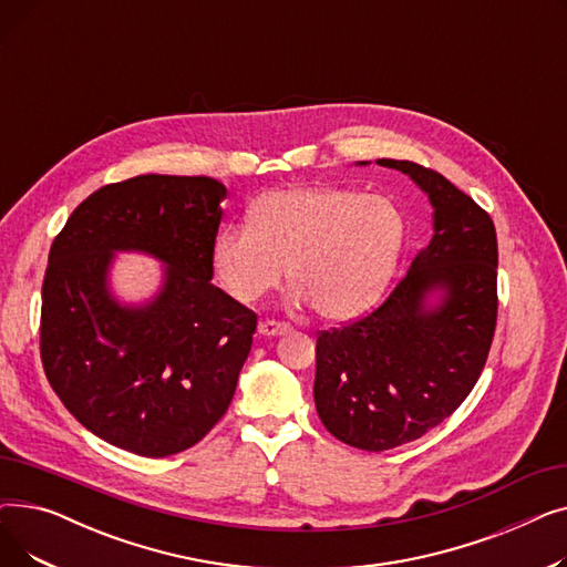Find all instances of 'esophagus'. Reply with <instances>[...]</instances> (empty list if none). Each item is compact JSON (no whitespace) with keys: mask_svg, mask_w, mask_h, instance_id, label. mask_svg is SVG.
<instances>
[{"mask_svg":"<svg viewBox=\"0 0 567 567\" xmlns=\"http://www.w3.org/2000/svg\"><path fill=\"white\" fill-rule=\"evenodd\" d=\"M257 331H259L261 336H266V338H276V336H285V333H289L291 329H289V323H285V321L266 319V321H259Z\"/></svg>","mask_w":567,"mask_h":567,"instance_id":"obj_1","label":"esophagus"}]
</instances>
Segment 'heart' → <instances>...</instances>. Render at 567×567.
Segmentation results:
<instances>
[{
	"label": "heart",
	"instance_id": "heart-1",
	"mask_svg": "<svg viewBox=\"0 0 567 567\" xmlns=\"http://www.w3.org/2000/svg\"><path fill=\"white\" fill-rule=\"evenodd\" d=\"M250 225L223 229L212 248L214 274L236 301L252 303L280 285L326 319L370 308L393 276L404 216L393 199L338 186H289L261 195Z\"/></svg>",
	"mask_w": 567,
	"mask_h": 567
}]
</instances>
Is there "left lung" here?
<instances>
[{"mask_svg": "<svg viewBox=\"0 0 567 567\" xmlns=\"http://www.w3.org/2000/svg\"><path fill=\"white\" fill-rule=\"evenodd\" d=\"M377 165L409 174L430 197L434 234L374 312L317 338L319 419L336 439L370 453L421 439L466 400L498 308L489 214L434 169L391 158Z\"/></svg>", "mask_w": 567, "mask_h": 567, "instance_id": "8db88e82", "label": "left lung"}]
</instances>
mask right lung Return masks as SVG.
I'll return each instance as SVG.
<instances>
[{
  "label": "right lung",
  "instance_id": "1",
  "mask_svg": "<svg viewBox=\"0 0 567 567\" xmlns=\"http://www.w3.org/2000/svg\"><path fill=\"white\" fill-rule=\"evenodd\" d=\"M225 197L208 176H133L89 195L50 248L43 370L75 419L116 449L182 453L212 432L234 398L257 315L212 285ZM116 251L166 264L152 302L113 299Z\"/></svg>",
  "mask_w": 567,
  "mask_h": 567
}]
</instances>
